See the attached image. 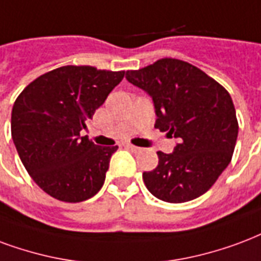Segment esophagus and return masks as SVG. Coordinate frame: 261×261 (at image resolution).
Returning a JSON list of instances; mask_svg holds the SVG:
<instances>
[{
    "mask_svg": "<svg viewBox=\"0 0 261 261\" xmlns=\"http://www.w3.org/2000/svg\"><path fill=\"white\" fill-rule=\"evenodd\" d=\"M125 148H127V149H130L131 152H134V153H137V152H141V148H138V146H134V145H130V144H128V145H125Z\"/></svg>",
    "mask_w": 261,
    "mask_h": 261,
    "instance_id": "34e87169",
    "label": "esophagus"
}]
</instances>
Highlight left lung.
Segmentation results:
<instances>
[{
	"mask_svg": "<svg viewBox=\"0 0 261 261\" xmlns=\"http://www.w3.org/2000/svg\"><path fill=\"white\" fill-rule=\"evenodd\" d=\"M125 79L152 96L156 128L181 141L173 153L159 150L158 167L142 174L148 191L169 203L207 192L229 165L238 137L228 91L199 67L174 58L127 70Z\"/></svg>",
	"mask_w": 261,
	"mask_h": 261,
	"instance_id": "8db88e82",
	"label": "left lung"
}]
</instances>
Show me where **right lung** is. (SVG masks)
<instances>
[{
  "instance_id": "1",
  "label": "right lung",
  "mask_w": 261,
  "mask_h": 261,
  "mask_svg": "<svg viewBox=\"0 0 261 261\" xmlns=\"http://www.w3.org/2000/svg\"><path fill=\"white\" fill-rule=\"evenodd\" d=\"M124 77V70L58 67L33 80L13 103L11 133L33 181L49 196L76 203L101 190L119 146L80 137L87 121Z\"/></svg>"
}]
</instances>
